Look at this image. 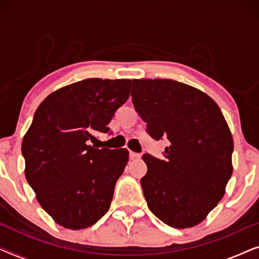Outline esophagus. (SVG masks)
Listing matches in <instances>:
<instances>
[{
	"instance_id": "obj_1",
	"label": "esophagus",
	"mask_w": 259,
	"mask_h": 259,
	"mask_svg": "<svg viewBox=\"0 0 259 259\" xmlns=\"http://www.w3.org/2000/svg\"><path fill=\"white\" fill-rule=\"evenodd\" d=\"M130 158L131 159H139L140 158V154L139 153H136V152H132V151H130Z\"/></svg>"
}]
</instances>
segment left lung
<instances>
[{
    "instance_id": "1",
    "label": "left lung",
    "mask_w": 259,
    "mask_h": 259,
    "mask_svg": "<svg viewBox=\"0 0 259 259\" xmlns=\"http://www.w3.org/2000/svg\"><path fill=\"white\" fill-rule=\"evenodd\" d=\"M132 102L164 160L144 154L140 180L148 208L176 229L199 224L217 206L232 175L233 140L221 108L203 92L168 79L132 80Z\"/></svg>"
}]
</instances>
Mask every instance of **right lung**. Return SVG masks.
<instances>
[{
	"label": "right lung",
	"mask_w": 259,
	"mask_h": 259,
	"mask_svg": "<svg viewBox=\"0 0 259 259\" xmlns=\"http://www.w3.org/2000/svg\"><path fill=\"white\" fill-rule=\"evenodd\" d=\"M128 79H86L49 94L22 141L27 182L42 208L66 229L95 224L111 206L115 183L128 161L126 148L92 146L107 133L130 98Z\"/></svg>",
	"instance_id": "add662e5"
}]
</instances>
